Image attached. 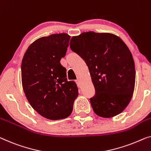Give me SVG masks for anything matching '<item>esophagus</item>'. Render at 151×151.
<instances>
[{
	"label": "esophagus",
	"mask_w": 151,
	"mask_h": 151,
	"mask_svg": "<svg viewBox=\"0 0 151 151\" xmlns=\"http://www.w3.org/2000/svg\"><path fill=\"white\" fill-rule=\"evenodd\" d=\"M80 81H81L80 78H77V80H76V82H77L78 83H80Z\"/></svg>",
	"instance_id": "obj_1"
}]
</instances>
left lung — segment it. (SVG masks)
I'll list each match as a JSON object with an SVG mask.
<instances>
[{"label":"left lung","instance_id":"obj_1","mask_svg":"<svg viewBox=\"0 0 151 151\" xmlns=\"http://www.w3.org/2000/svg\"><path fill=\"white\" fill-rule=\"evenodd\" d=\"M71 50L89 68L96 93L90 99L95 113L111 118L122 112L133 96L136 70L132 54L118 36L83 32L72 37Z\"/></svg>","mask_w":151,"mask_h":151}]
</instances>
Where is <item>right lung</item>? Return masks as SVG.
Masks as SVG:
<instances>
[{
  "label": "right lung",
  "instance_id": "obj_1",
  "mask_svg": "<svg viewBox=\"0 0 151 151\" xmlns=\"http://www.w3.org/2000/svg\"><path fill=\"white\" fill-rule=\"evenodd\" d=\"M70 36L53 34L39 38L28 47L22 62V83L27 100L43 117H68L78 95L75 82L68 81L60 64L66 55Z\"/></svg>",
  "mask_w": 151,
  "mask_h": 151
}]
</instances>
